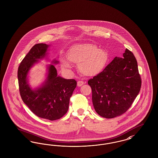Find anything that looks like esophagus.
I'll list each match as a JSON object with an SVG mask.
<instances>
[{"mask_svg":"<svg viewBox=\"0 0 158 158\" xmlns=\"http://www.w3.org/2000/svg\"><path fill=\"white\" fill-rule=\"evenodd\" d=\"M77 86H81L82 85H83L84 84V82H83V81H77Z\"/></svg>","mask_w":158,"mask_h":158,"instance_id":"1","label":"esophagus"}]
</instances>
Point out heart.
Returning <instances> with one entry per match:
<instances>
[{"mask_svg":"<svg viewBox=\"0 0 158 158\" xmlns=\"http://www.w3.org/2000/svg\"><path fill=\"white\" fill-rule=\"evenodd\" d=\"M68 60L78 64L79 72L86 76H94L101 73L107 65L109 54L104 49L92 43H78L72 45L66 52ZM64 69L70 68L66 61H62Z\"/></svg>","mask_w":158,"mask_h":158,"instance_id":"obj_1","label":"heart"}]
</instances>
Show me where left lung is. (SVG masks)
I'll return each instance as SVG.
<instances>
[{"label": "left lung", "mask_w": 158, "mask_h": 158, "mask_svg": "<svg viewBox=\"0 0 158 158\" xmlns=\"http://www.w3.org/2000/svg\"><path fill=\"white\" fill-rule=\"evenodd\" d=\"M123 56L115 57L88 82L94 109L104 118H113L126 113L140 90L142 81L134 54L126 48Z\"/></svg>", "instance_id": "8db88e82"}]
</instances>
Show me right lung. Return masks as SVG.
<instances>
[{
    "instance_id": "1",
    "label": "right lung",
    "mask_w": 158,
    "mask_h": 158,
    "mask_svg": "<svg viewBox=\"0 0 158 158\" xmlns=\"http://www.w3.org/2000/svg\"><path fill=\"white\" fill-rule=\"evenodd\" d=\"M50 45H34L21 61L18 70L19 92L23 102L37 116L53 121L68 112L70 98L76 87L75 79H66L57 75L53 64L47 66V77L39 87L32 89L28 83V73L32 67L47 56ZM53 64L59 61L53 60Z\"/></svg>"
}]
</instances>
